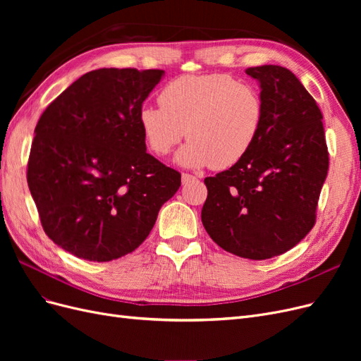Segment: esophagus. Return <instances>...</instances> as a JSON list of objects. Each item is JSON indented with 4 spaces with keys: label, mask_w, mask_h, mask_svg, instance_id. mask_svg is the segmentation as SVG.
I'll return each mask as SVG.
<instances>
[{
    "label": "esophagus",
    "mask_w": 361,
    "mask_h": 361,
    "mask_svg": "<svg viewBox=\"0 0 361 361\" xmlns=\"http://www.w3.org/2000/svg\"><path fill=\"white\" fill-rule=\"evenodd\" d=\"M194 179H195V178L192 176V174H188V173H183V174H182V183H183V185L191 182V180H194Z\"/></svg>",
    "instance_id": "obj_1"
}]
</instances>
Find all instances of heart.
<instances>
[{
	"label": "heart",
	"mask_w": 361,
	"mask_h": 361,
	"mask_svg": "<svg viewBox=\"0 0 361 361\" xmlns=\"http://www.w3.org/2000/svg\"><path fill=\"white\" fill-rule=\"evenodd\" d=\"M159 104L138 111L141 134L150 152L176 154L182 167H231L253 147L264 120V104L255 87L227 73L183 75L159 93Z\"/></svg>",
	"instance_id": "b5f03b06"
}]
</instances>
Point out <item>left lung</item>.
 <instances>
[{
    "mask_svg": "<svg viewBox=\"0 0 361 361\" xmlns=\"http://www.w3.org/2000/svg\"><path fill=\"white\" fill-rule=\"evenodd\" d=\"M245 73L260 87V133L241 161L204 179L202 223L228 253L264 260L312 231L329 150L319 106L297 76L276 64Z\"/></svg>",
    "mask_w": 361,
    "mask_h": 361,
    "instance_id": "left-lung-1",
    "label": "left lung"
}]
</instances>
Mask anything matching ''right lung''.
Masks as SVG:
<instances>
[{"instance_id": "right-lung-1", "label": "right lung", "mask_w": 361, "mask_h": 361, "mask_svg": "<svg viewBox=\"0 0 361 361\" xmlns=\"http://www.w3.org/2000/svg\"><path fill=\"white\" fill-rule=\"evenodd\" d=\"M164 71L97 69L52 101L35 129L27 180L43 231L90 262L141 245L180 173L146 152L138 111Z\"/></svg>"}]
</instances>
